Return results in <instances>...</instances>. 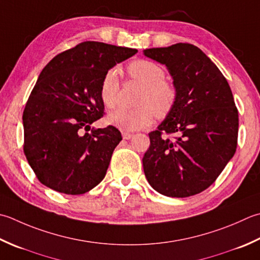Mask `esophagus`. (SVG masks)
Returning <instances> with one entry per match:
<instances>
[{
	"mask_svg": "<svg viewBox=\"0 0 260 260\" xmlns=\"http://www.w3.org/2000/svg\"><path fill=\"white\" fill-rule=\"evenodd\" d=\"M121 135H123V139L124 140H131L132 137L134 136L132 133H127V132H123V134H121Z\"/></svg>",
	"mask_w": 260,
	"mask_h": 260,
	"instance_id": "1",
	"label": "esophagus"
}]
</instances>
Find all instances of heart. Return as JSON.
<instances>
[{
    "instance_id": "obj_1",
    "label": "heart",
    "mask_w": 260,
    "mask_h": 260,
    "mask_svg": "<svg viewBox=\"0 0 260 260\" xmlns=\"http://www.w3.org/2000/svg\"><path fill=\"white\" fill-rule=\"evenodd\" d=\"M132 80L143 85L134 109L119 108L107 117L108 124L124 132L143 129L153 123L154 117L165 118L170 114L177 100L174 85L165 80L162 66L147 59H136L127 66ZM119 76L117 70H108L100 84V98L107 108H114L118 103Z\"/></svg>"
}]
</instances>
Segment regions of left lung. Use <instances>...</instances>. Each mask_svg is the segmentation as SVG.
<instances>
[{"label":"left lung","mask_w":260,"mask_h":260,"mask_svg":"<svg viewBox=\"0 0 260 260\" xmlns=\"http://www.w3.org/2000/svg\"><path fill=\"white\" fill-rule=\"evenodd\" d=\"M166 65L177 91L170 114L151 132L143 157L149 184L168 197L210 187L236 153L239 117L230 85L217 66L191 44L143 50ZM162 131L175 138H162Z\"/></svg>","instance_id":"8db88e82"}]
</instances>
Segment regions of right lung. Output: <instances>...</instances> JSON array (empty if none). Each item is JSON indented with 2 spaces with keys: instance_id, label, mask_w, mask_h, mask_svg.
<instances>
[{
  "instance_id": "1",
  "label": "right lung",
  "mask_w": 260,
  "mask_h": 260,
  "mask_svg": "<svg viewBox=\"0 0 260 260\" xmlns=\"http://www.w3.org/2000/svg\"><path fill=\"white\" fill-rule=\"evenodd\" d=\"M136 53L133 48L84 42L45 66L22 116L24 154L43 185L81 195L104 179L121 134L114 126H90L104 114L101 80L107 71Z\"/></svg>"
}]
</instances>
